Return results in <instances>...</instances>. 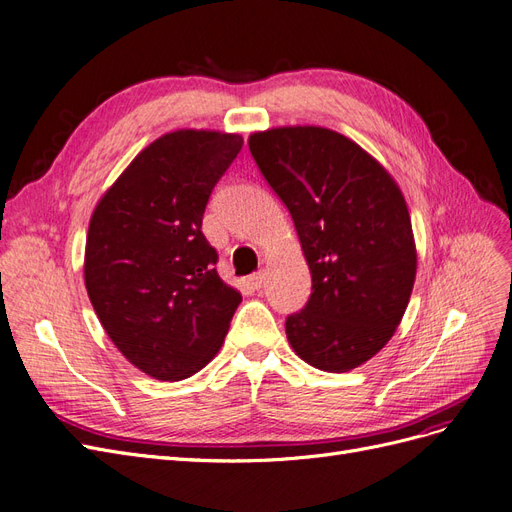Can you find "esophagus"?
I'll use <instances>...</instances> for the list:
<instances>
[{"label":"esophagus","instance_id":"34e87169","mask_svg":"<svg viewBox=\"0 0 512 512\" xmlns=\"http://www.w3.org/2000/svg\"><path fill=\"white\" fill-rule=\"evenodd\" d=\"M250 286L254 288V290H260L262 288V284H265V273H254V275H250Z\"/></svg>","mask_w":512,"mask_h":512}]
</instances>
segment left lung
<instances>
[{
  "label": "left lung",
  "instance_id": "1",
  "mask_svg": "<svg viewBox=\"0 0 512 512\" xmlns=\"http://www.w3.org/2000/svg\"><path fill=\"white\" fill-rule=\"evenodd\" d=\"M250 151L312 273L305 307L286 318L292 350L322 371L363 365L393 337L414 286L404 194L367 151L327 128L256 132Z\"/></svg>",
  "mask_w": 512,
  "mask_h": 512
}]
</instances>
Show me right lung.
Masks as SVG:
<instances>
[{"instance_id": "right-lung-1", "label": "right lung", "mask_w": 512, "mask_h": 512, "mask_svg": "<svg viewBox=\"0 0 512 512\" xmlns=\"http://www.w3.org/2000/svg\"><path fill=\"white\" fill-rule=\"evenodd\" d=\"M239 134L177 130L143 149L91 215L85 286L106 335L156 380H183L224 344L241 294L203 235L215 183Z\"/></svg>"}]
</instances>
